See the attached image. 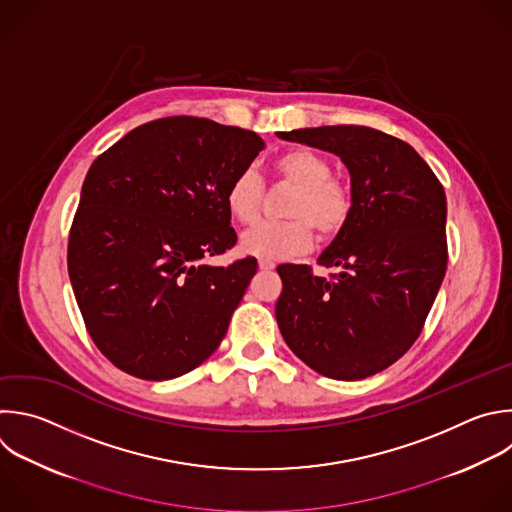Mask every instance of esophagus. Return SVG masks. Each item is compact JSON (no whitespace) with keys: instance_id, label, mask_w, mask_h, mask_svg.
<instances>
[{"instance_id":"obj_1","label":"esophagus","mask_w":512,"mask_h":512,"mask_svg":"<svg viewBox=\"0 0 512 512\" xmlns=\"http://www.w3.org/2000/svg\"><path fill=\"white\" fill-rule=\"evenodd\" d=\"M259 269H261V271H271V269H275V263H273V261L259 259Z\"/></svg>"}]
</instances>
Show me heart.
Returning <instances> with one entry per match:
<instances>
[{
    "label": "heart",
    "mask_w": 512,
    "mask_h": 512,
    "mask_svg": "<svg viewBox=\"0 0 512 512\" xmlns=\"http://www.w3.org/2000/svg\"><path fill=\"white\" fill-rule=\"evenodd\" d=\"M275 175L295 187L285 215L287 221H265L241 235V249L247 255L277 261L309 249L313 233L329 239L342 231L352 213L350 191L335 181L331 162L315 150L291 148L273 162ZM263 183L253 168H243L231 181L225 203L239 223H253L259 217Z\"/></svg>",
    "instance_id": "1"
}]
</instances>
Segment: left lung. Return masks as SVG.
I'll list each match as a JSON object with an SVG mask.
<instances>
[{"label":"left lung","instance_id":"left-lung-1","mask_svg":"<svg viewBox=\"0 0 512 512\" xmlns=\"http://www.w3.org/2000/svg\"><path fill=\"white\" fill-rule=\"evenodd\" d=\"M342 158L352 213L317 263L279 265L275 303L289 350L333 380H364L400 360L422 331L446 273V195L404 140L368 126L277 132Z\"/></svg>","mask_w":512,"mask_h":512}]
</instances>
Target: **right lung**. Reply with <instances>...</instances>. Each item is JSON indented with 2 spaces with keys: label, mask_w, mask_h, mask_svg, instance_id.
Listing matches in <instances>:
<instances>
[{
  "label": "right lung",
  "mask_w": 512,
  "mask_h": 512,
  "mask_svg": "<svg viewBox=\"0 0 512 512\" xmlns=\"http://www.w3.org/2000/svg\"><path fill=\"white\" fill-rule=\"evenodd\" d=\"M263 148L251 130L168 116L92 162L68 273L90 337L122 372L173 380L219 348L257 259H205L237 243L225 193Z\"/></svg>",
  "instance_id": "add662e5"
}]
</instances>
